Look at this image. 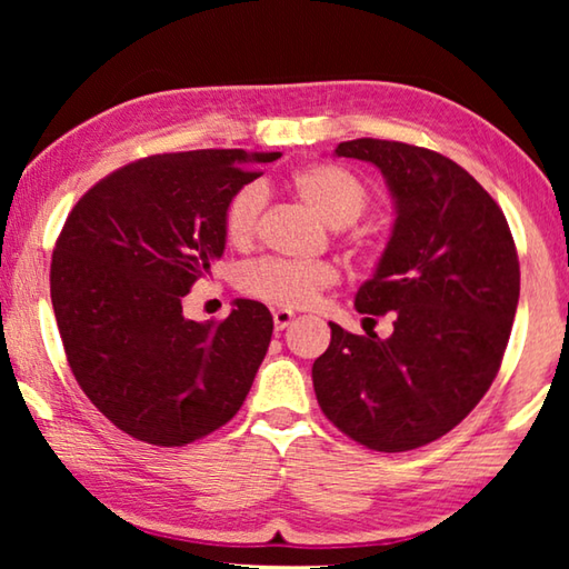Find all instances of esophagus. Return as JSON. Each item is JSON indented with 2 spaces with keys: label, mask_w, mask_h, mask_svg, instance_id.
<instances>
[{
  "label": "esophagus",
  "mask_w": 569,
  "mask_h": 569,
  "mask_svg": "<svg viewBox=\"0 0 569 569\" xmlns=\"http://www.w3.org/2000/svg\"><path fill=\"white\" fill-rule=\"evenodd\" d=\"M293 319H296V313L283 311V308H278V311H273V326H276V331L288 329V326L293 323Z\"/></svg>",
  "instance_id": "34e87169"
}]
</instances>
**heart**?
Segmentation results:
<instances>
[{"mask_svg":"<svg viewBox=\"0 0 569 569\" xmlns=\"http://www.w3.org/2000/svg\"><path fill=\"white\" fill-rule=\"evenodd\" d=\"M291 188L316 216L333 228L356 223L369 208V188L339 166H306L293 172ZM263 188L250 182L238 188L223 210V233L233 248L253 243L258 218L263 210ZM339 271L331 263H288L278 258H263L240 273V291L268 306L303 308L316 301L323 288L336 283Z\"/></svg>","mask_w":569,"mask_h":569,"instance_id":"heart-1","label":"heart"}]
</instances>
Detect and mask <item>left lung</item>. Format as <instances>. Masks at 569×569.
I'll list each match as a JSON object with an SVG mask.
<instances>
[{"mask_svg": "<svg viewBox=\"0 0 569 569\" xmlns=\"http://www.w3.org/2000/svg\"><path fill=\"white\" fill-rule=\"evenodd\" d=\"M333 152L377 166L391 192L397 218L356 311L393 313V333L329 323L316 399L359 445L409 451L445 437L492 387L519 301L517 248L502 208L455 160L373 138Z\"/></svg>", "mask_w": 569, "mask_h": 569, "instance_id": "obj_1", "label": "left lung"}]
</instances>
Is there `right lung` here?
Returning <instances> with one entry per match:
<instances>
[{"mask_svg":"<svg viewBox=\"0 0 569 569\" xmlns=\"http://www.w3.org/2000/svg\"><path fill=\"white\" fill-rule=\"evenodd\" d=\"M281 152L190 150L134 160L77 200L50 291L77 383L114 427L182 447L243 407L273 333L263 303L190 321L182 296L226 250L223 210Z\"/></svg>","mask_w":569,"mask_h":569,"instance_id":"1","label":"right lung"}]
</instances>
